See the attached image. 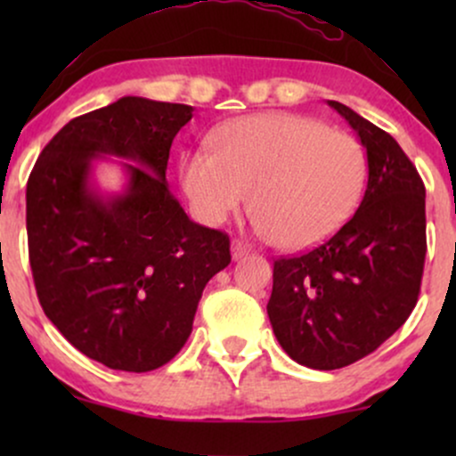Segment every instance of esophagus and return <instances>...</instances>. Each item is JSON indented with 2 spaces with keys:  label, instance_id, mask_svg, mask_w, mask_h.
Returning a JSON list of instances; mask_svg holds the SVG:
<instances>
[{
  "label": "esophagus",
  "instance_id": "34e87169",
  "mask_svg": "<svg viewBox=\"0 0 456 456\" xmlns=\"http://www.w3.org/2000/svg\"><path fill=\"white\" fill-rule=\"evenodd\" d=\"M248 253H250L248 246H246L244 242H240V240H233V242H232V257L235 261L246 257V255H248Z\"/></svg>",
  "mask_w": 456,
  "mask_h": 456
}]
</instances>
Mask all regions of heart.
<instances>
[{"label": "heart", "mask_w": 456, "mask_h": 456, "mask_svg": "<svg viewBox=\"0 0 456 456\" xmlns=\"http://www.w3.org/2000/svg\"><path fill=\"white\" fill-rule=\"evenodd\" d=\"M212 149L184 154L182 191L203 224H221L244 206L259 232L287 250L326 242L347 223L366 182L360 141L319 119L255 113L224 122Z\"/></svg>", "instance_id": "b5f03b06"}]
</instances>
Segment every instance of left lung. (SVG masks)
I'll use <instances>...</instances> for the list:
<instances>
[{
  "instance_id": "8db88e82",
  "label": "left lung",
  "mask_w": 456,
  "mask_h": 456,
  "mask_svg": "<svg viewBox=\"0 0 456 456\" xmlns=\"http://www.w3.org/2000/svg\"><path fill=\"white\" fill-rule=\"evenodd\" d=\"M366 150L360 208L328 242L274 261L268 317L297 364L334 370L379 347L410 317L427 255L425 184L388 133L337 101Z\"/></svg>"
}]
</instances>
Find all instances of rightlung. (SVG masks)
<instances>
[{
  "label": "right lung",
  "instance_id": "1",
  "mask_svg": "<svg viewBox=\"0 0 456 456\" xmlns=\"http://www.w3.org/2000/svg\"><path fill=\"white\" fill-rule=\"evenodd\" d=\"M191 118L188 104L124 96L70 119L29 175L40 306L68 343L109 369L169 362L191 337L208 281L232 261L227 235L192 223L167 184L171 143ZM109 155L123 159L119 193L93 180Z\"/></svg>",
  "mask_w": 456,
  "mask_h": 456
}]
</instances>
